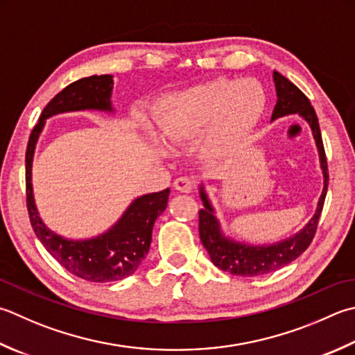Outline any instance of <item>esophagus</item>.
<instances>
[{"mask_svg": "<svg viewBox=\"0 0 355 355\" xmlns=\"http://www.w3.org/2000/svg\"><path fill=\"white\" fill-rule=\"evenodd\" d=\"M173 187H175V189L180 191V192L189 193V192L193 191V187H196V183H193V180L187 178V177H180V178L175 180V182H173Z\"/></svg>", "mask_w": 355, "mask_h": 355, "instance_id": "1", "label": "esophagus"}]
</instances>
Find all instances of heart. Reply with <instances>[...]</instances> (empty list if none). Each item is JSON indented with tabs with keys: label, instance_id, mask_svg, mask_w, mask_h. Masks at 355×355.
<instances>
[{
	"label": "heart",
	"instance_id": "b5f03b06",
	"mask_svg": "<svg viewBox=\"0 0 355 355\" xmlns=\"http://www.w3.org/2000/svg\"><path fill=\"white\" fill-rule=\"evenodd\" d=\"M266 107V95L255 80L220 78L166 96L154 109L159 137L172 146L200 140L206 162H221L246 140Z\"/></svg>",
	"mask_w": 355,
	"mask_h": 355
}]
</instances>
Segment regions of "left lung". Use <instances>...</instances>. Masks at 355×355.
I'll use <instances>...</instances> for the list:
<instances>
[{
	"mask_svg": "<svg viewBox=\"0 0 355 355\" xmlns=\"http://www.w3.org/2000/svg\"><path fill=\"white\" fill-rule=\"evenodd\" d=\"M274 83L277 90V104L274 107L270 121H274L275 118L291 114H298L308 121L317 144L318 155H320V166L323 171L324 186L320 200H318L317 211L314 214V217L309 220V223L304 226L300 232L295 234L294 237L275 243V245L265 246L245 245V243L225 237V234L221 232L218 220L215 218L214 207L209 198L206 196L205 187L200 186V197L205 205L203 209H200L198 214L200 240L206 248V251L209 252L214 265L232 275L260 277L269 272H275V270L289 265V263L294 261L298 255L306 251L315 235L318 218H320V214L324 205L326 192H328V162H326L322 132L320 126H318V118L315 110L311 106L308 96L304 95L294 83H291L286 76H283L279 72H274Z\"/></svg>",
	"mask_w": 355,
	"mask_h": 355,
	"instance_id": "8db88e82",
	"label": "left lung"
}]
</instances>
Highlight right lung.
<instances>
[{
    "label": "right lung",
    "mask_w": 355,
    "mask_h": 355,
    "mask_svg": "<svg viewBox=\"0 0 355 355\" xmlns=\"http://www.w3.org/2000/svg\"><path fill=\"white\" fill-rule=\"evenodd\" d=\"M112 75H92L62 89L41 112L26 150L27 212L35 235L62 268L83 280L95 283L126 279L141 265L149 251L155 220L168 206L169 187L132 201L121 218L98 237L69 240L52 232L38 215L32 191V159L35 144L49 116L86 109L112 112Z\"/></svg>",
    "instance_id": "add662e5"
}]
</instances>
